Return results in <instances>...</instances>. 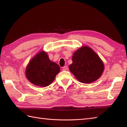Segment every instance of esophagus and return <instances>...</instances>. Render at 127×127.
Returning <instances> with one entry per match:
<instances>
[{"label": "esophagus", "instance_id": "esophagus-1", "mask_svg": "<svg viewBox=\"0 0 127 127\" xmlns=\"http://www.w3.org/2000/svg\"><path fill=\"white\" fill-rule=\"evenodd\" d=\"M67 69H68V67L67 66H64L63 68H62V70H67Z\"/></svg>", "mask_w": 127, "mask_h": 127}]
</instances>
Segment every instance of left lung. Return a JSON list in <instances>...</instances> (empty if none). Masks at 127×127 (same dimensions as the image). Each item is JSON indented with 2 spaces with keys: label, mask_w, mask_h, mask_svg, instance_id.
<instances>
[{
  "label": "left lung",
  "mask_w": 127,
  "mask_h": 127,
  "mask_svg": "<svg viewBox=\"0 0 127 127\" xmlns=\"http://www.w3.org/2000/svg\"><path fill=\"white\" fill-rule=\"evenodd\" d=\"M72 61L69 70L82 83L90 84L96 81L104 72L103 61L92 48L87 46L77 49L72 56Z\"/></svg>",
  "instance_id": "8db88e82"
}]
</instances>
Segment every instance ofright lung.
Masks as SVG:
<instances>
[{
  "mask_svg": "<svg viewBox=\"0 0 127 127\" xmlns=\"http://www.w3.org/2000/svg\"><path fill=\"white\" fill-rule=\"evenodd\" d=\"M60 71V66L51 61L47 52L41 51L29 62L25 74L28 81L34 85L46 87L52 83Z\"/></svg>",
  "mask_w": 127,
  "mask_h": 127,
  "instance_id": "1",
  "label": "right lung"
}]
</instances>
